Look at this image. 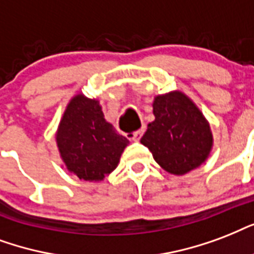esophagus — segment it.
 I'll return each mask as SVG.
<instances>
[{
  "instance_id": "esophagus-1",
  "label": "esophagus",
  "mask_w": 254,
  "mask_h": 254,
  "mask_svg": "<svg viewBox=\"0 0 254 254\" xmlns=\"http://www.w3.org/2000/svg\"><path fill=\"white\" fill-rule=\"evenodd\" d=\"M143 132H144V128L137 129V131H135V132L129 133L128 137H129V139H131V140H133V141H139V140H140L141 135H143Z\"/></svg>"
}]
</instances>
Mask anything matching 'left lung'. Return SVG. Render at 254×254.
I'll list each match as a JSON object with an SVG mask.
<instances>
[{
	"label": "left lung",
	"mask_w": 254,
	"mask_h": 254,
	"mask_svg": "<svg viewBox=\"0 0 254 254\" xmlns=\"http://www.w3.org/2000/svg\"><path fill=\"white\" fill-rule=\"evenodd\" d=\"M152 106L155 121L148 123L140 141L155 162L174 175L201 166L211 154L213 137L197 106L182 91L158 95Z\"/></svg>",
	"instance_id": "left-lung-1"
}]
</instances>
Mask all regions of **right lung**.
<instances>
[{
    "label": "right lung",
    "mask_w": 254,
    "mask_h": 254,
    "mask_svg": "<svg viewBox=\"0 0 254 254\" xmlns=\"http://www.w3.org/2000/svg\"><path fill=\"white\" fill-rule=\"evenodd\" d=\"M56 137L64 166L86 182H100L111 174L129 143L106 121L99 100L82 94L70 100Z\"/></svg>",
    "instance_id": "add662e5"
}]
</instances>
